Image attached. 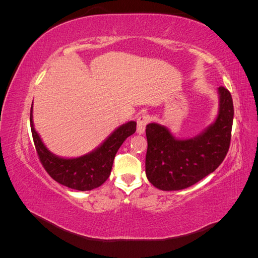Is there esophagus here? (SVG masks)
<instances>
[{
  "mask_svg": "<svg viewBox=\"0 0 258 258\" xmlns=\"http://www.w3.org/2000/svg\"><path fill=\"white\" fill-rule=\"evenodd\" d=\"M148 120H150V117H148L147 115H141V116L138 117V119H137V123H138L137 124V132L139 135L144 134Z\"/></svg>",
  "mask_w": 258,
  "mask_h": 258,
  "instance_id": "esophagus-1",
  "label": "esophagus"
}]
</instances>
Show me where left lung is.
Here are the masks:
<instances>
[{
  "instance_id": "1",
  "label": "left lung",
  "mask_w": 258,
  "mask_h": 258,
  "mask_svg": "<svg viewBox=\"0 0 258 258\" xmlns=\"http://www.w3.org/2000/svg\"><path fill=\"white\" fill-rule=\"evenodd\" d=\"M215 120L189 139H177L157 122L146 126L147 179L161 190L185 189L217 169L229 150L233 120L230 92L218 87Z\"/></svg>"
}]
</instances>
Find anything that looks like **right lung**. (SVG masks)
<instances>
[{"mask_svg": "<svg viewBox=\"0 0 258 258\" xmlns=\"http://www.w3.org/2000/svg\"><path fill=\"white\" fill-rule=\"evenodd\" d=\"M33 104L30 124L36 152L47 173L59 184L69 188L86 191L102 185L111 174L117 151L128 137L134 135L137 122L130 120L116 128L97 148L80 157L66 158L52 154L43 143L33 123Z\"/></svg>", "mask_w": 258, "mask_h": 258, "instance_id": "1", "label": "right lung"}]
</instances>
